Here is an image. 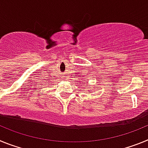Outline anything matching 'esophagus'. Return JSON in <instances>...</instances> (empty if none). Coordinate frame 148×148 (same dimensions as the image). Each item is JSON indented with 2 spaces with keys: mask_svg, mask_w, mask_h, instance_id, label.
Segmentation results:
<instances>
[{
  "mask_svg": "<svg viewBox=\"0 0 148 148\" xmlns=\"http://www.w3.org/2000/svg\"><path fill=\"white\" fill-rule=\"evenodd\" d=\"M63 77H64V78H66V77H65L64 75V76H63Z\"/></svg>",
  "mask_w": 148,
  "mask_h": 148,
  "instance_id": "esophagus-1",
  "label": "esophagus"
}]
</instances>
